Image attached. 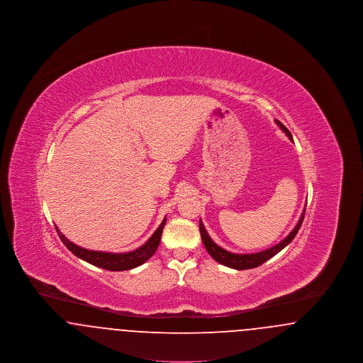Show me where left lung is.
Returning a JSON list of instances; mask_svg holds the SVG:
<instances>
[{
    "instance_id": "obj_1",
    "label": "left lung",
    "mask_w": 363,
    "mask_h": 363,
    "mask_svg": "<svg viewBox=\"0 0 363 363\" xmlns=\"http://www.w3.org/2000/svg\"><path fill=\"white\" fill-rule=\"evenodd\" d=\"M277 123L279 125V128L289 136V138L293 140L290 130L281 122L277 121ZM303 218H305V209H303L298 223L294 227L293 231L283 241L279 242L275 246H272V247H269L267 250H262V252H259V253H252V255L231 253V252L225 250L223 247H220L219 245H216L215 242L211 240V237L208 235L207 230H206V227H204L201 220H200V234H201V240H203V243H204L209 256L215 259V261L223 264V265L228 267V268H234V269H250V268H256V267H259L261 264H264L265 261L272 259L281 249H284L290 242L293 241L294 237L298 233V230L301 228V225L303 222Z\"/></svg>"
}]
</instances>
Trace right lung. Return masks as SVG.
<instances>
[{
	"instance_id": "right-lung-1",
	"label": "right lung",
	"mask_w": 363,
	"mask_h": 363,
	"mask_svg": "<svg viewBox=\"0 0 363 363\" xmlns=\"http://www.w3.org/2000/svg\"><path fill=\"white\" fill-rule=\"evenodd\" d=\"M164 225H166V218L163 219V222L157 227V230L151 235V238L148 241L136 250L128 252V253H107V252L88 250V249L80 247L76 243L70 242L68 238L64 237V234L58 230V227H55V228H57V233H58L61 241L64 242V245L79 259H84L86 262L92 264L95 267L107 269V271H128V269L136 268L138 265L144 264L147 259H151L154 256V253L160 243V237H162V231H163Z\"/></svg>"
}]
</instances>
